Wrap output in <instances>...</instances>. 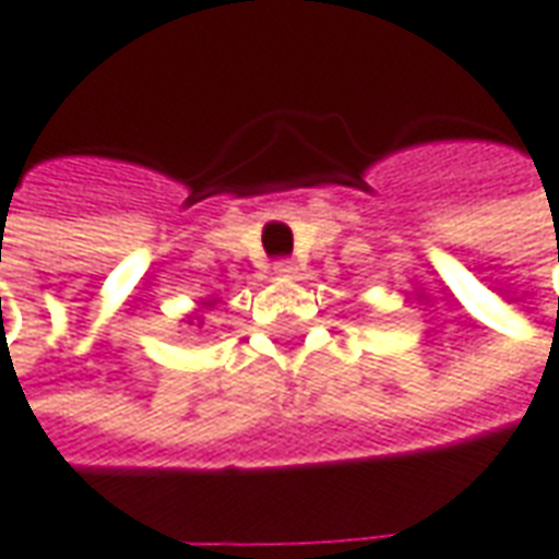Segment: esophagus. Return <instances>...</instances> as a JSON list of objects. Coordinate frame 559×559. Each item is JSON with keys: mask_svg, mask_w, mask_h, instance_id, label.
<instances>
[{"mask_svg": "<svg viewBox=\"0 0 559 559\" xmlns=\"http://www.w3.org/2000/svg\"><path fill=\"white\" fill-rule=\"evenodd\" d=\"M294 272H297L294 260H278V262H275V275H281V278H290Z\"/></svg>", "mask_w": 559, "mask_h": 559, "instance_id": "1", "label": "esophagus"}]
</instances>
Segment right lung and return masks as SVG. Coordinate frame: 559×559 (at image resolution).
I'll return each instance as SVG.
<instances>
[{"mask_svg":"<svg viewBox=\"0 0 559 559\" xmlns=\"http://www.w3.org/2000/svg\"><path fill=\"white\" fill-rule=\"evenodd\" d=\"M203 306H213V302H203Z\"/></svg>","mask_w":559,"mask_h":559,"instance_id":"right-lung-1","label":"right lung"}]
</instances>
